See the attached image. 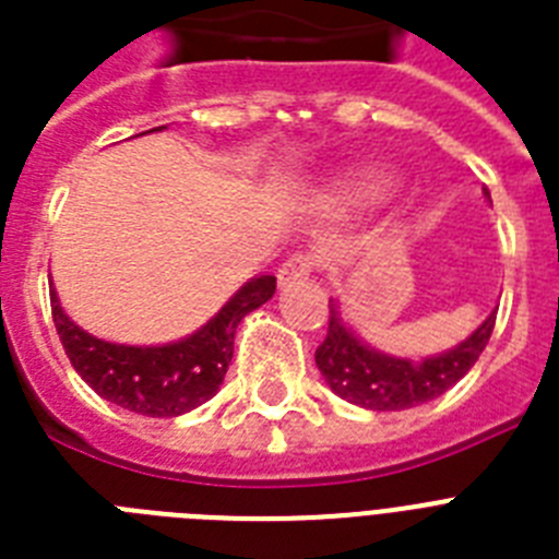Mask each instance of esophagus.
Masks as SVG:
<instances>
[{
  "label": "esophagus",
  "instance_id": "34e87169",
  "mask_svg": "<svg viewBox=\"0 0 559 559\" xmlns=\"http://www.w3.org/2000/svg\"><path fill=\"white\" fill-rule=\"evenodd\" d=\"M313 266H316L313 254H293V258H287V261L281 263L278 284H281V287H287V284H296V281L307 278V275L313 272Z\"/></svg>",
  "mask_w": 559,
  "mask_h": 559
}]
</instances>
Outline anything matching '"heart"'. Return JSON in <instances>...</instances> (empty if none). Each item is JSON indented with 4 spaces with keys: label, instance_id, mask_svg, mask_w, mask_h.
I'll use <instances>...</instances> for the list:
<instances>
[{
    "label": "heart",
    "instance_id": "b5f03b06",
    "mask_svg": "<svg viewBox=\"0 0 559 559\" xmlns=\"http://www.w3.org/2000/svg\"><path fill=\"white\" fill-rule=\"evenodd\" d=\"M391 191V177L382 174V170H357L350 174L342 182L333 186V191L328 193V205L333 209H357V205H366V202L380 200Z\"/></svg>",
    "mask_w": 559,
    "mask_h": 559
}]
</instances>
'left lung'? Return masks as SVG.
Returning <instances> with one entry per match:
<instances>
[{
  "label": "left lung",
  "mask_w": 559,
  "mask_h": 559,
  "mask_svg": "<svg viewBox=\"0 0 559 559\" xmlns=\"http://www.w3.org/2000/svg\"><path fill=\"white\" fill-rule=\"evenodd\" d=\"M493 324L496 316L490 313L461 345L438 357L412 362V359L389 357V354L368 348L366 342L342 322L336 305H331V324H328L324 342L316 348V366L331 391H336L342 400L373 408V412H400V408L429 403L452 389L476 366V359L481 357L493 333Z\"/></svg>",
  "instance_id": "8db88e82"
}]
</instances>
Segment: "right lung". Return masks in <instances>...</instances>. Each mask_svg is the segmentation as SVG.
I'll return each mask as SVG.
<instances>
[{"mask_svg": "<svg viewBox=\"0 0 559 559\" xmlns=\"http://www.w3.org/2000/svg\"><path fill=\"white\" fill-rule=\"evenodd\" d=\"M275 293L272 275L246 281L200 331L170 345L135 348L92 336L63 313L51 287V316L66 357L95 394L147 417H177L217 394L235 354V331L246 313Z\"/></svg>", "mask_w": 559, "mask_h": 559, "instance_id": "add662e5", "label": "right lung"}]
</instances>
